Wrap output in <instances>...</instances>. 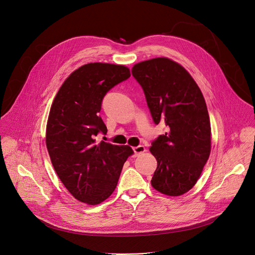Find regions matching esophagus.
<instances>
[{
	"instance_id": "1",
	"label": "esophagus",
	"mask_w": 255,
	"mask_h": 255,
	"mask_svg": "<svg viewBox=\"0 0 255 255\" xmlns=\"http://www.w3.org/2000/svg\"><path fill=\"white\" fill-rule=\"evenodd\" d=\"M145 151H146V149H145V147L143 146V145H139V146L133 147V152H134L133 156L136 157V156H138L139 154H141V153H143Z\"/></svg>"
}]
</instances>
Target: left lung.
<instances>
[{
	"mask_svg": "<svg viewBox=\"0 0 255 255\" xmlns=\"http://www.w3.org/2000/svg\"><path fill=\"white\" fill-rule=\"evenodd\" d=\"M153 122L167 131L151 143L157 160L152 187L167 196L189 192L199 179L211 151V125L203 94L177 62L157 57L132 67Z\"/></svg>",
	"mask_w": 255,
	"mask_h": 255,
	"instance_id": "8db88e82",
	"label": "left lung"
}]
</instances>
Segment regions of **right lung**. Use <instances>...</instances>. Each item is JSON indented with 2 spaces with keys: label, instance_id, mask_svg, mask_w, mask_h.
I'll return each mask as SVG.
<instances>
[{
  "label": "right lung",
  "instance_id": "obj_1",
  "mask_svg": "<svg viewBox=\"0 0 255 255\" xmlns=\"http://www.w3.org/2000/svg\"><path fill=\"white\" fill-rule=\"evenodd\" d=\"M130 78L124 65L88 63L64 81L50 108L46 146L52 165L77 200L98 205L115 191L121 170L133 154L128 145H114L95 136L107 133L100 111L105 95Z\"/></svg>",
  "mask_w": 255,
  "mask_h": 255
}]
</instances>
